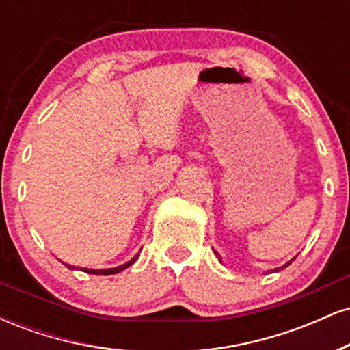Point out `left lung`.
<instances>
[{"label":"left lung","instance_id":"left-lung-1","mask_svg":"<svg viewBox=\"0 0 350 350\" xmlns=\"http://www.w3.org/2000/svg\"><path fill=\"white\" fill-rule=\"evenodd\" d=\"M291 262H293V260H291ZM290 262V263H291ZM290 263H286V265H290ZM278 270H281V268H275V270H271V271H278Z\"/></svg>","mask_w":350,"mask_h":350}]
</instances>
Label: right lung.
Masks as SVG:
<instances>
[{
	"label": "right lung",
	"instance_id": "1",
	"mask_svg": "<svg viewBox=\"0 0 350 350\" xmlns=\"http://www.w3.org/2000/svg\"><path fill=\"white\" fill-rule=\"evenodd\" d=\"M136 258H138V255H136L135 258H131L128 263L120 265V267H116V268H107V270H90V268H82V270L85 271V273H92V275H115V273L122 271V270H124V268L130 267V265H133V263L136 262ZM66 265H67V263H66ZM67 267L74 270V267H70V265H67Z\"/></svg>",
	"mask_w": 350,
	"mask_h": 350
}]
</instances>
